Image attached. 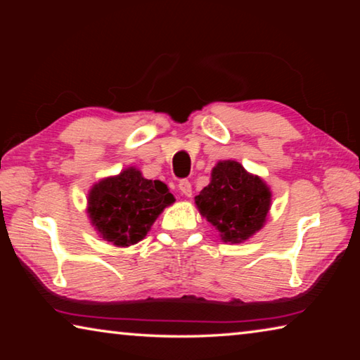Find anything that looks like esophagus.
Here are the masks:
<instances>
[{"label":"esophagus","instance_id":"1","mask_svg":"<svg viewBox=\"0 0 360 360\" xmlns=\"http://www.w3.org/2000/svg\"><path fill=\"white\" fill-rule=\"evenodd\" d=\"M178 187H179V192L184 195V197H192V184L187 179L179 181Z\"/></svg>","mask_w":360,"mask_h":360}]
</instances>
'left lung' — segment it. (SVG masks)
<instances>
[{"instance_id":"1","label":"left lung","mask_w":360,"mask_h":360,"mask_svg":"<svg viewBox=\"0 0 360 360\" xmlns=\"http://www.w3.org/2000/svg\"><path fill=\"white\" fill-rule=\"evenodd\" d=\"M200 214L212 224L225 243H243L264 227L271 192L259 176L241 163L222 160L212 168L211 182L195 197Z\"/></svg>"}]
</instances>
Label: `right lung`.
I'll use <instances>...</instances> for the list:
<instances>
[{"label":"right lung","instance_id":"right-lung-1","mask_svg":"<svg viewBox=\"0 0 360 360\" xmlns=\"http://www.w3.org/2000/svg\"><path fill=\"white\" fill-rule=\"evenodd\" d=\"M89 217L103 240L127 248L141 241L158 214L174 203L162 181L143 178L136 168L105 178L90 188Z\"/></svg>","mask_w":360,"mask_h":360}]
</instances>
